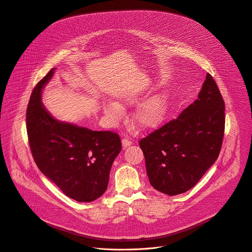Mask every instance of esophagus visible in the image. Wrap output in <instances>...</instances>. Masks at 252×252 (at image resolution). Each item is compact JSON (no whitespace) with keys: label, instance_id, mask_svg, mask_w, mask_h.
<instances>
[{"label":"esophagus","instance_id":"34e87169","mask_svg":"<svg viewBox=\"0 0 252 252\" xmlns=\"http://www.w3.org/2000/svg\"><path fill=\"white\" fill-rule=\"evenodd\" d=\"M121 143H122V147L123 148H127L128 146H130L132 144V142L129 139H123L121 141Z\"/></svg>","mask_w":252,"mask_h":252}]
</instances>
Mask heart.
<instances>
[{
	"label": "heart",
	"mask_w": 252,
	"mask_h": 252,
	"mask_svg": "<svg viewBox=\"0 0 252 252\" xmlns=\"http://www.w3.org/2000/svg\"><path fill=\"white\" fill-rule=\"evenodd\" d=\"M140 93L134 90H127L120 94L118 103L123 105H134L140 99ZM169 108V98L166 92L160 91L152 94L140 103L132 113L133 122L141 129H153L158 127L166 118ZM105 111L111 116H118L122 113V108L116 103H109Z\"/></svg>",
	"instance_id": "heart-1"
}]
</instances>
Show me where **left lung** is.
<instances>
[{
	"label": "left lung",
	"mask_w": 252,
	"mask_h": 252,
	"mask_svg": "<svg viewBox=\"0 0 252 252\" xmlns=\"http://www.w3.org/2000/svg\"><path fill=\"white\" fill-rule=\"evenodd\" d=\"M224 127V101L208 73L198 99L140 142L151 186L170 196L191 189L216 162Z\"/></svg>",
	"instance_id": "left-lung-1"
}]
</instances>
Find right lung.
Wrapping results in <instances>:
<instances>
[{
	"label": "right lung",
	"instance_id": "1",
	"mask_svg": "<svg viewBox=\"0 0 252 252\" xmlns=\"http://www.w3.org/2000/svg\"><path fill=\"white\" fill-rule=\"evenodd\" d=\"M55 68L34 88L26 112L30 148L40 172L69 198L81 203L101 197L109 172L121 151V141L110 131H92L55 118L41 102L44 86Z\"/></svg>",
	"mask_w": 252,
	"mask_h": 252
}]
</instances>
